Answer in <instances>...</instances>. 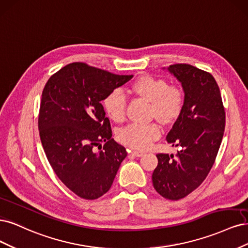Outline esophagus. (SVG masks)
I'll list each match as a JSON object with an SVG mask.
<instances>
[{"label": "esophagus", "mask_w": 248, "mask_h": 248, "mask_svg": "<svg viewBox=\"0 0 248 248\" xmlns=\"http://www.w3.org/2000/svg\"><path fill=\"white\" fill-rule=\"evenodd\" d=\"M130 153H131V155L137 156V157H140V156L144 155V153H143V151H140V150H131Z\"/></svg>", "instance_id": "1"}]
</instances>
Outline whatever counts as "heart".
Listing matches in <instances>:
<instances>
[{
	"label": "heart",
	"instance_id": "heart-1",
	"mask_svg": "<svg viewBox=\"0 0 248 248\" xmlns=\"http://www.w3.org/2000/svg\"><path fill=\"white\" fill-rule=\"evenodd\" d=\"M127 91L150 102V115L163 124L173 122L182 110V92L176 86H170L165 79L142 76L132 82ZM103 106L111 121L118 123L124 118L125 98L119 90L109 93L103 101ZM159 133L155 124H132L121 130L118 137L127 146L145 149L157 139Z\"/></svg>",
	"mask_w": 248,
	"mask_h": 248
}]
</instances>
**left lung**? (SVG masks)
<instances>
[{
  "mask_svg": "<svg viewBox=\"0 0 248 248\" xmlns=\"http://www.w3.org/2000/svg\"><path fill=\"white\" fill-rule=\"evenodd\" d=\"M181 83L185 101L167 135L180 149L176 155L158 154L153 173L154 187L162 197L179 200L205 180L217 158L226 124L219 87L210 73L186 63L168 67Z\"/></svg>",
  "mask_w": 248,
  "mask_h": 248,
  "instance_id": "obj_1",
  "label": "left lung"
}]
</instances>
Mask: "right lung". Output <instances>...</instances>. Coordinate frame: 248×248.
Instances as JSON below:
<instances>
[{"label": "right lung", "mask_w": 248, "mask_h": 248, "mask_svg": "<svg viewBox=\"0 0 248 248\" xmlns=\"http://www.w3.org/2000/svg\"><path fill=\"white\" fill-rule=\"evenodd\" d=\"M132 78L73 62L44 86L38 119L43 149L57 176L82 199L106 194L126 156L125 148L112 139L101 101Z\"/></svg>", "instance_id": "1"}]
</instances>
